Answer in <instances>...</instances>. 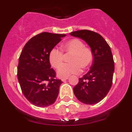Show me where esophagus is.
<instances>
[{
    "instance_id": "1",
    "label": "esophagus",
    "mask_w": 132,
    "mask_h": 132,
    "mask_svg": "<svg viewBox=\"0 0 132 132\" xmlns=\"http://www.w3.org/2000/svg\"><path fill=\"white\" fill-rule=\"evenodd\" d=\"M68 78H69L68 77H64V78H61V80H62V82H64L65 80H66L68 79Z\"/></svg>"
}]
</instances>
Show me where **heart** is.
<instances>
[{
  "label": "heart",
  "mask_w": 132,
  "mask_h": 132,
  "mask_svg": "<svg viewBox=\"0 0 132 132\" xmlns=\"http://www.w3.org/2000/svg\"><path fill=\"white\" fill-rule=\"evenodd\" d=\"M62 51L66 54H71L70 58L71 63H62L64 55L58 49H52L49 53L48 59L52 66L55 68L61 67L57 70L59 77H67L73 74L81 72L82 68L86 69L91 64L93 54L89 48L84 46V44L78 39H71L63 44Z\"/></svg>",
  "instance_id": "1"
}]
</instances>
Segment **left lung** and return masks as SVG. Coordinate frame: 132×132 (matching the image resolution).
Returning <instances> with one entry per match:
<instances>
[{
	"label": "left lung",
	"instance_id": "obj_1",
	"mask_svg": "<svg viewBox=\"0 0 132 132\" xmlns=\"http://www.w3.org/2000/svg\"><path fill=\"white\" fill-rule=\"evenodd\" d=\"M70 34L86 41L93 54L90 70L79 78L73 88L74 94L85 104H96L106 96L112 84L114 62L111 49L104 38L95 32L80 30Z\"/></svg>",
	"mask_w": 132,
	"mask_h": 132
}]
</instances>
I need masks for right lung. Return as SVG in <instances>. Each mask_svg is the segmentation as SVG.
I'll use <instances>...</instances> for the list:
<instances>
[{
  "instance_id": "1",
  "label": "right lung",
  "mask_w": 132,
  "mask_h": 132,
  "mask_svg": "<svg viewBox=\"0 0 132 132\" xmlns=\"http://www.w3.org/2000/svg\"><path fill=\"white\" fill-rule=\"evenodd\" d=\"M66 34L42 32L32 38L24 46L19 58L17 76L25 98L35 106L52 105L62 83L55 79L49 53Z\"/></svg>"
}]
</instances>
